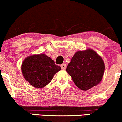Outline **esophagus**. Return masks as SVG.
<instances>
[{"label": "esophagus", "mask_w": 122, "mask_h": 122, "mask_svg": "<svg viewBox=\"0 0 122 122\" xmlns=\"http://www.w3.org/2000/svg\"><path fill=\"white\" fill-rule=\"evenodd\" d=\"M61 67L62 69H66V64H62V65H61Z\"/></svg>", "instance_id": "34e87169"}]
</instances>
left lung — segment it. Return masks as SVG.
<instances>
[{
    "instance_id": "8db88e82",
    "label": "left lung",
    "mask_w": 122,
    "mask_h": 122,
    "mask_svg": "<svg viewBox=\"0 0 122 122\" xmlns=\"http://www.w3.org/2000/svg\"><path fill=\"white\" fill-rule=\"evenodd\" d=\"M104 70L103 61L92 49L76 52L66 68L75 85L83 90H88L99 84Z\"/></svg>"
}]
</instances>
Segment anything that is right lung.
Masks as SVG:
<instances>
[{"label": "right lung", "instance_id": "obj_1", "mask_svg": "<svg viewBox=\"0 0 122 122\" xmlns=\"http://www.w3.org/2000/svg\"><path fill=\"white\" fill-rule=\"evenodd\" d=\"M60 70L61 67L55 65V61L45 54L29 56L22 65L25 79L36 88L45 87Z\"/></svg>", "mask_w": 122, "mask_h": 122}]
</instances>
